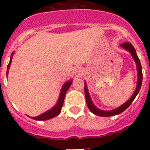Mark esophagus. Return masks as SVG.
<instances>
[{"instance_id":"34e87169","label":"esophagus","mask_w":150,"mask_h":150,"mask_svg":"<svg viewBox=\"0 0 150 150\" xmlns=\"http://www.w3.org/2000/svg\"><path fill=\"white\" fill-rule=\"evenodd\" d=\"M76 72H77L78 75H80V74H82V72H83V71H82L81 68H79V67H78V68L76 69Z\"/></svg>"}]
</instances>
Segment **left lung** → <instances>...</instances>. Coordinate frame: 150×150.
Here are the masks:
<instances>
[{
	"label": "left lung",
	"instance_id": "left-lung-1",
	"mask_svg": "<svg viewBox=\"0 0 150 150\" xmlns=\"http://www.w3.org/2000/svg\"><path fill=\"white\" fill-rule=\"evenodd\" d=\"M121 46L122 48H124L125 50H128L130 53L132 54V57L134 59L135 62H136V64H137V73H138V79H137V85L136 90L134 92L133 95L131 97V98L128 100L127 102H125L123 105H122L121 107H120L119 108L116 110H113L111 111H104L100 110L98 109L93 104L92 101H91V98H90L89 94L88 92V89H87V86L85 83V96H86V104L88 106V109L91 110V112H92L94 114L97 115V116H104V117H107V116H115V115H118L122 112L123 111H125V110L131 105L133 100H134V98H136L137 95L138 94L139 91L140 89V87H141V85H142V80H143V73H142V67H141V64H140V60H139L138 57H137V52H136V50L134 48V46H132V44L129 42H125V43H122Z\"/></svg>",
	"mask_w": 150,
	"mask_h": 150
}]
</instances>
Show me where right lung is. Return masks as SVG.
Here are the masks:
<instances>
[{"label": "right lung", "instance_id": "obj_1", "mask_svg": "<svg viewBox=\"0 0 150 150\" xmlns=\"http://www.w3.org/2000/svg\"><path fill=\"white\" fill-rule=\"evenodd\" d=\"M13 52L12 53L11 57H10V63L8 64L7 65V71H6V74H8V70H9V67H10V63L12 62V56H13ZM71 83H72V80H70V81L67 82L64 84L63 87H62V91H61V95L60 97H59V99L57 102V104L55 106V107L52 108V109L50 110L49 111L47 112H44L43 114L40 115L38 116H36V117H32L33 120H48L52 119V118H54L55 116H57L61 112V110H62V108L63 107V104H64V97H65L66 95V92L68 90L69 87L71 86Z\"/></svg>", "mask_w": 150, "mask_h": 150}]
</instances>
